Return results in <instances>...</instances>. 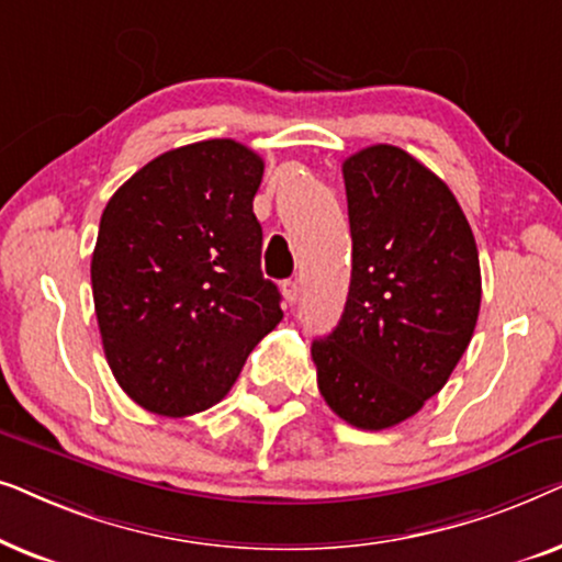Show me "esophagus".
<instances>
[{"label":"esophagus","mask_w":562,"mask_h":562,"mask_svg":"<svg viewBox=\"0 0 562 562\" xmlns=\"http://www.w3.org/2000/svg\"><path fill=\"white\" fill-rule=\"evenodd\" d=\"M281 294L286 299V304H296L299 302V283L294 279H286L281 283Z\"/></svg>","instance_id":"34e87169"}]
</instances>
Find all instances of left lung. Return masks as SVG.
<instances>
[{"label": "left lung", "instance_id": "1", "mask_svg": "<svg viewBox=\"0 0 562 562\" xmlns=\"http://www.w3.org/2000/svg\"><path fill=\"white\" fill-rule=\"evenodd\" d=\"M342 179L350 291L312 358L329 409L375 432L414 417L463 358L481 310L479 248L448 183L396 145L358 150Z\"/></svg>", "mask_w": 562, "mask_h": 562}]
</instances>
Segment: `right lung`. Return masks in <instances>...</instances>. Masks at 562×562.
<instances>
[{"label": "right lung", "mask_w": 562, "mask_h": 562, "mask_svg": "<svg viewBox=\"0 0 562 562\" xmlns=\"http://www.w3.org/2000/svg\"><path fill=\"white\" fill-rule=\"evenodd\" d=\"M260 179L263 158L222 137L153 158L106 202L91 291L106 363L143 409L189 417L222 402L283 319L260 271Z\"/></svg>", "instance_id": "right-lung-1"}]
</instances>
